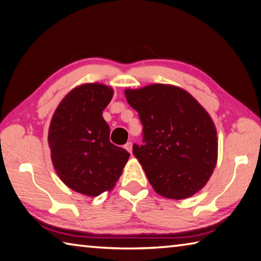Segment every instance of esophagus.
Returning <instances> with one entry per match:
<instances>
[{
	"label": "esophagus",
	"mask_w": 261,
	"mask_h": 261,
	"mask_svg": "<svg viewBox=\"0 0 261 261\" xmlns=\"http://www.w3.org/2000/svg\"><path fill=\"white\" fill-rule=\"evenodd\" d=\"M124 148L131 154V153H132V143H130V141H129V143H126V144L124 145Z\"/></svg>",
	"instance_id": "1"
}]
</instances>
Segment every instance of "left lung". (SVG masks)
<instances>
[{"mask_svg":"<svg viewBox=\"0 0 261 261\" xmlns=\"http://www.w3.org/2000/svg\"><path fill=\"white\" fill-rule=\"evenodd\" d=\"M143 124L132 151L154 191L171 200L193 196L209 181L218 158L211 116L192 94L170 84L124 91Z\"/></svg>","mask_w":261,"mask_h":261,"instance_id":"1","label":"left lung"}]
</instances>
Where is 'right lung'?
Segmentation results:
<instances>
[{
  "label": "right lung",
  "instance_id": "1",
  "mask_svg": "<svg viewBox=\"0 0 261 261\" xmlns=\"http://www.w3.org/2000/svg\"><path fill=\"white\" fill-rule=\"evenodd\" d=\"M113 89L100 83L79 85L57 107L49 127L51 160L66 186L88 196L112 191L130 154L110 141L102 111Z\"/></svg>",
  "mask_w": 261,
  "mask_h": 261
}]
</instances>
